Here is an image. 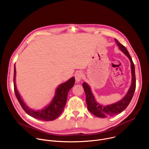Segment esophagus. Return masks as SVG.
<instances>
[{"label": "esophagus", "instance_id": "1", "mask_svg": "<svg viewBox=\"0 0 149 149\" xmlns=\"http://www.w3.org/2000/svg\"><path fill=\"white\" fill-rule=\"evenodd\" d=\"M82 74L81 71H78L75 73V79L77 81H79L81 78H82Z\"/></svg>", "mask_w": 149, "mask_h": 149}]
</instances>
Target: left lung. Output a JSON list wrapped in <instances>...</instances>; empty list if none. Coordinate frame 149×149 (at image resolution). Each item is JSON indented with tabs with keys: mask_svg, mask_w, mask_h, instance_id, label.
<instances>
[{
	"mask_svg": "<svg viewBox=\"0 0 149 149\" xmlns=\"http://www.w3.org/2000/svg\"><path fill=\"white\" fill-rule=\"evenodd\" d=\"M116 41L117 42V45L118 46L120 49L128 56V58L130 60L132 74V84L128 93H127L126 95L121 100L115 104L107 106H104H104L99 104L95 101L94 97L92 94L90 87L88 85L86 82H83L82 87L86 95L87 109L88 111L91 112L93 114L100 118L112 117L121 113L127 107V106L130 104L136 90V81L135 75V68L134 64L132 61V58L126 48L121 44H120L117 39H116Z\"/></svg>",
	"mask_w": 149,
	"mask_h": 149,
	"instance_id": "8db88e82",
	"label": "left lung"
}]
</instances>
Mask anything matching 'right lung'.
Wrapping results in <instances>:
<instances>
[{"mask_svg": "<svg viewBox=\"0 0 149 149\" xmlns=\"http://www.w3.org/2000/svg\"><path fill=\"white\" fill-rule=\"evenodd\" d=\"M15 66H14V75H13V84L14 92L15 95L20 104L23 110L30 116L42 121H52L56 119L62 112L67 100V95L70 89L74 86L75 84V78L72 77L68 81L61 84L58 87L56 91L55 95L51 103L40 111H35L30 109L28 106L23 102L19 94L15 85Z\"/></svg>", "mask_w": 149, "mask_h": 149, "instance_id": "obj_1", "label": "right lung"}]
</instances>
